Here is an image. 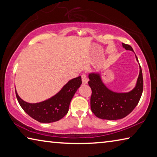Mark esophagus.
Masks as SVG:
<instances>
[{
  "mask_svg": "<svg viewBox=\"0 0 157 157\" xmlns=\"http://www.w3.org/2000/svg\"><path fill=\"white\" fill-rule=\"evenodd\" d=\"M82 84H87V82L89 81V79L87 78V77L85 74H82Z\"/></svg>",
  "mask_w": 157,
  "mask_h": 157,
  "instance_id": "esophagus-1",
  "label": "esophagus"
}]
</instances>
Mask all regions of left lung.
Here are the masks:
<instances>
[{"label":"left lung","mask_w":157,"mask_h":157,"mask_svg":"<svg viewBox=\"0 0 157 157\" xmlns=\"http://www.w3.org/2000/svg\"><path fill=\"white\" fill-rule=\"evenodd\" d=\"M123 47L133 51L132 46L128 44L123 43ZM136 59L138 61L136 55ZM88 83L92 91L91 109L95 116L99 118L111 121L124 118L136 107L141 97L143 79L140 66L136 86L128 93L111 91L103 83L99 73H90Z\"/></svg>","instance_id":"1"}]
</instances>
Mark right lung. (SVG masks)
Returning <instances> with one entry per match:
<instances>
[{
    "label": "right lung",
    "instance_id": "1",
    "mask_svg": "<svg viewBox=\"0 0 157 157\" xmlns=\"http://www.w3.org/2000/svg\"><path fill=\"white\" fill-rule=\"evenodd\" d=\"M81 84L80 76L71 79L54 96L33 104L25 102L15 91L18 102L26 113L40 123H50L59 121L66 115L71 101Z\"/></svg>",
    "mask_w": 157,
    "mask_h": 157
}]
</instances>
